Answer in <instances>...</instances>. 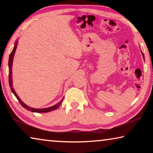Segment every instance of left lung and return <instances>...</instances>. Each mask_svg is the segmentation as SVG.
<instances>
[{
	"mask_svg": "<svg viewBox=\"0 0 153 153\" xmlns=\"http://www.w3.org/2000/svg\"><path fill=\"white\" fill-rule=\"evenodd\" d=\"M141 53H142V56H143V57H144V54H143V53H142V51H141Z\"/></svg>",
	"mask_w": 153,
	"mask_h": 153,
	"instance_id": "8db88e82",
	"label": "left lung"
}]
</instances>
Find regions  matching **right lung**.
<instances>
[{
	"mask_svg": "<svg viewBox=\"0 0 153 153\" xmlns=\"http://www.w3.org/2000/svg\"><path fill=\"white\" fill-rule=\"evenodd\" d=\"M17 41H16L14 45V48L13 49L12 52L10 54L9 56V86L10 88H11V90L12 92L13 93L14 95L15 96V97L17 98V100H19V102L23 107H24L25 108H26L27 110L32 111V112H35V113H46V112H50V111H52L53 110H55L59 106L61 105V104L63 102V98H62L61 100L59 102H58L57 104H56L55 105L53 106V107H48V108H34L32 107H30L29 106H27V105H25V103L22 101V100L20 99L19 97H18V95L17 94V93L15 92V90L13 89V79H12V65H13V57H14V55L15 53V51H16L17 48Z\"/></svg>",
	"mask_w": 153,
	"mask_h": 153,
	"instance_id": "add662e5",
	"label": "right lung"
}]
</instances>
